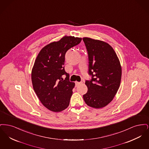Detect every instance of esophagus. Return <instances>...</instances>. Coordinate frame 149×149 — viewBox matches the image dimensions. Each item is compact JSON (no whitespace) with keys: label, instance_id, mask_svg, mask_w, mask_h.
I'll list each match as a JSON object with an SVG mask.
<instances>
[{"label":"esophagus","instance_id":"1","mask_svg":"<svg viewBox=\"0 0 149 149\" xmlns=\"http://www.w3.org/2000/svg\"><path fill=\"white\" fill-rule=\"evenodd\" d=\"M82 83H83L82 82H78V81H76V82H75L76 86H78V85H79V84H82Z\"/></svg>","mask_w":149,"mask_h":149}]
</instances>
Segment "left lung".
Instances as JSON below:
<instances>
[{
    "instance_id": "obj_1",
    "label": "left lung",
    "mask_w": 149,
    "mask_h": 149,
    "mask_svg": "<svg viewBox=\"0 0 149 149\" xmlns=\"http://www.w3.org/2000/svg\"><path fill=\"white\" fill-rule=\"evenodd\" d=\"M83 40L89 57V74L92 77L91 81H85L88 92L83 99L88 106L101 108L113 100L120 88L121 65L108 43L88 37Z\"/></svg>"
}]
</instances>
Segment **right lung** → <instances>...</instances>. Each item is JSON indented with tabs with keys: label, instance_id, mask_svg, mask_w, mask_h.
I'll return each mask as SVG.
<instances>
[{
	"label": "right lung",
	"instance_id": "right-lung-1",
	"mask_svg": "<svg viewBox=\"0 0 149 149\" xmlns=\"http://www.w3.org/2000/svg\"><path fill=\"white\" fill-rule=\"evenodd\" d=\"M81 39L65 36L43 47L36 58L31 72L33 88L43 105L52 112H61L69 105L75 83L65 71V56ZM63 74L67 76L65 80Z\"/></svg>",
	"mask_w": 149,
	"mask_h": 149
}]
</instances>
